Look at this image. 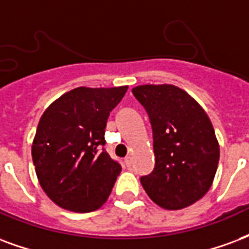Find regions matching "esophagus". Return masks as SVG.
Listing matches in <instances>:
<instances>
[{"instance_id": "1", "label": "esophagus", "mask_w": 249, "mask_h": 249, "mask_svg": "<svg viewBox=\"0 0 249 249\" xmlns=\"http://www.w3.org/2000/svg\"><path fill=\"white\" fill-rule=\"evenodd\" d=\"M124 161H125V165H126V166H128V167L132 166V162H133V157H132V156H126Z\"/></svg>"}]
</instances>
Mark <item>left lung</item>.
<instances>
[{
    "label": "left lung",
    "instance_id": "8db88e82",
    "mask_svg": "<svg viewBox=\"0 0 249 249\" xmlns=\"http://www.w3.org/2000/svg\"><path fill=\"white\" fill-rule=\"evenodd\" d=\"M132 92L148 112L156 157L141 185L162 209H185L210 190L218 169L213 124L203 108L176 86L143 84Z\"/></svg>",
    "mask_w": 249,
    "mask_h": 249
}]
</instances>
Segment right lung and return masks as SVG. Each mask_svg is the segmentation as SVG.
Masks as SVG:
<instances>
[{
	"label": "right lung",
	"mask_w": 249,
	"mask_h": 249,
	"mask_svg": "<svg viewBox=\"0 0 249 249\" xmlns=\"http://www.w3.org/2000/svg\"><path fill=\"white\" fill-rule=\"evenodd\" d=\"M126 89L78 87L43 112L31 156L39 185L59 207L91 213L108 199L121 165L100 146L109 112Z\"/></svg>",
	"instance_id": "obj_1"
}]
</instances>
